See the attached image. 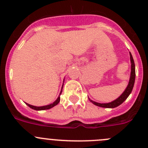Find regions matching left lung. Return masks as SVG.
I'll return each mask as SVG.
<instances>
[{"label": "left lung", "mask_w": 148, "mask_h": 148, "mask_svg": "<svg viewBox=\"0 0 148 148\" xmlns=\"http://www.w3.org/2000/svg\"><path fill=\"white\" fill-rule=\"evenodd\" d=\"M130 61H131V73H130V78L129 81V84H128L126 90H125V92H123L119 97L115 101H112L110 103H107V104H100V103L95 102L93 101H90L92 104L95 105L99 106L101 108H114L119 106L120 104H122L124 101L127 99V98L129 96L130 93H131L132 90H133V86H134V83H135V78H136V70H135V64H134V61H133V56H132L131 53H130Z\"/></svg>", "instance_id": "1"}]
</instances>
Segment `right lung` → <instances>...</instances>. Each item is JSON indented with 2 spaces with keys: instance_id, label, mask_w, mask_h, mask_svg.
Instances as JSON below:
<instances>
[{
  "instance_id": "1",
  "label": "right lung",
  "mask_w": 148,
  "mask_h": 148,
  "mask_svg": "<svg viewBox=\"0 0 148 148\" xmlns=\"http://www.w3.org/2000/svg\"><path fill=\"white\" fill-rule=\"evenodd\" d=\"M61 92H62V90L61 91V92H60V95H61ZM60 95L58 96V98L57 99V100L55 101V102H53V104H49V105H47V106H43V107H35V106H33V105H30V104H27V105L30 108H32V109L33 110H49L50 109V108H53L54 106L57 105V104L59 103L60 101Z\"/></svg>"
}]
</instances>
